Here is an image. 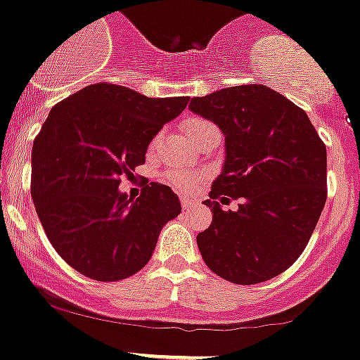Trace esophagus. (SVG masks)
Returning a JSON list of instances; mask_svg holds the SVG:
<instances>
[{
  "label": "esophagus",
  "mask_w": 360,
  "mask_h": 360,
  "mask_svg": "<svg viewBox=\"0 0 360 360\" xmlns=\"http://www.w3.org/2000/svg\"><path fill=\"white\" fill-rule=\"evenodd\" d=\"M181 205H183V209L184 211H188V209H191L195 205V202L191 200V198H186V197H183L181 198Z\"/></svg>",
  "instance_id": "obj_1"
}]
</instances>
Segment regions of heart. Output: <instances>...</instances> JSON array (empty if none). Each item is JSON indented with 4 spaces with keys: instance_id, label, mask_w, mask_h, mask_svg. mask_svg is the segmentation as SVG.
<instances>
[{
    "instance_id": "1",
    "label": "heart",
    "mask_w": 360,
    "mask_h": 360,
    "mask_svg": "<svg viewBox=\"0 0 360 360\" xmlns=\"http://www.w3.org/2000/svg\"><path fill=\"white\" fill-rule=\"evenodd\" d=\"M209 124L207 121L202 120H190L184 128H186V134H193V131L200 130L202 127ZM167 183H170L172 186L179 188L181 191H191L195 186H197L198 181L202 179V176L198 172H193V170H170V172L165 174Z\"/></svg>"
}]
</instances>
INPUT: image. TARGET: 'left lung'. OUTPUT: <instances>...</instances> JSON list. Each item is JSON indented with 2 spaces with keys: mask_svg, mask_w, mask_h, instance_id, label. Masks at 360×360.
Listing matches in <instances>:
<instances>
[{
  "mask_svg": "<svg viewBox=\"0 0 360 360\" xmlns=\"http://www.w3.org/2000/svg\"><path fill=\"white\" fill-rule=\"evenodd\" d=\"M218 124L225 162L212 183V223L197 236L205 265L223 280L255 285L287 271L304 251L327 198V151L308 114L262 84L191 98ZM240 198L237 212L219 203Z\"/></svg>",
  "mask_w": 360,
  "mask_h": 360,
  "instance_id": "1",
  "label": "left lung"
}]
</instances>
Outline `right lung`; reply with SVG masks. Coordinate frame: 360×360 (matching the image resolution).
<instances>
[{"label":"right lung","instance_id":"1","mask_svg":"<svg viewBox=\"0 0 360 360\" xmlns=\"http://www.w3.org/2000/svg\"><path fill=\"white\" fill-rule=\"evenodd\" d=\"M188 100L100 82L51 109L33 142L31 198L54 250L80 274L117 281L139 273L181 212L165 184L146 183L134 200L120 177L146 162L148 146Z\"/></svg>","mask_w":360,"mask_h":360}]
</instances>
